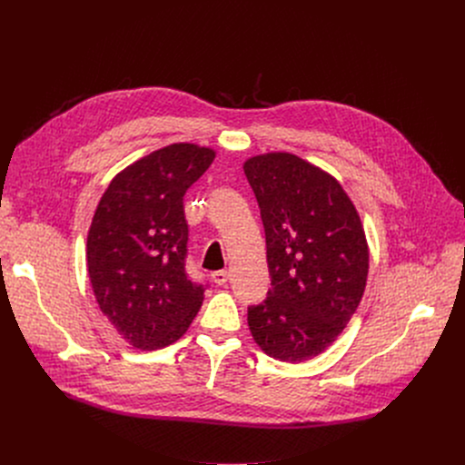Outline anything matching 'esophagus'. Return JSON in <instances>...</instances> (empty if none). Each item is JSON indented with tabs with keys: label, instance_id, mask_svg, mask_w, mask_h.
Instances as JSON below:
<instances>
[{
	"label": "esophagus",
	"instance_id": "obj_1",
	"mask_svg": "<svg viewBox=\"0 0 465 465\" xmlns=\"http://www.w3.org/2000/svg\"><path fill=\"white\" fill-rule=\"evenodd\" d=\"M212 280L217 283V285H226L228 283V271H217L212 274Z\"/></svg>",
	"mask_w": 465,
	"mask_h": 465
}]
</instances>
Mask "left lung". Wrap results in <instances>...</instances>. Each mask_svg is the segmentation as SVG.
Listing matches in <instances>:
<instances>
[{"instance_id":"obj_1","label":"left lung","mask_w":465,"mask_h":465,"mask_svg":"<svg viewBox=\"0 0 465 465\" xmlns=\"http://www.w3.org/2000/svg\"><path fill=\"white\" fill-rule=\"evenodd\" d=\"M244 174L259 204L272 285L248 307L252 337L278 361L303 362L337 341L361 303L364 230L342 185L294 154L253 156Z\"/></svg>"}]
</instances>
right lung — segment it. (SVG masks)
Listing matches in <instances>:
<instances>
[{
    "label": "right lung",
    "instance_id": "right-lung-1",
    "mask_svg": "<svg viewBox=\"0 0 465 465\" xmlns=\"http://www.w3.org/2000/svg\"><path fill=\"white\" fill-rule=\"evenodd\" d=\"M213 158L212 149L193 143L154 151L121 171L95 210L86 244L92 289L134 348L176 342L203 305L208 285L185 271L183 194Z\"/></svg>",
    "mask_w": 465,
    "mask_h": 465
}]
</instances>
